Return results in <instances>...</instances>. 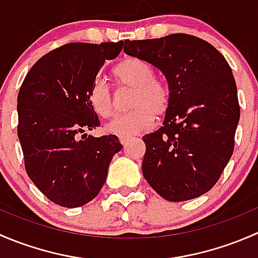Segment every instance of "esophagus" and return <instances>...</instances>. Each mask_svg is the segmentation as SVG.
Returning <instances> with one entry per match:
<instances>
[{"mask_svg":"<svg viewBox=\"0 0 258 258\" xmlns=\"http://www.w3.org/2000/svg\"><path fill=\"white\" fill-rule=\"evenodd\" d=\"M118 139H119V142H121L122 145H126L127 142H128L130 140H131V137H130V136H119Z\"/></svg>","mask_w":258,"mask_h":258,"instance_id":"esophagus-1","label":"esophagus"}]
</instances>
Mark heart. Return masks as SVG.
Segmentation results:
<instances>
[{"label": "heart", "instance_id": "b5f03b06", "mask_svg": "<svg viewBox=\"0 0 258 258\" xmlns=\"http://www.w3.org/2000/svg\"><path fill=\"white\" fill-rule=\"evenodd\" d=\"M113 77L119 87L132 88L128 112L118 114L106 126L110 134L118 136L144 132L152 126L155 114L162 117L171 106V90L163 81L155 79L152 67L137 57H127L114 66ZM88 100L95 112L102 118H110L116 112V96L101 79L91 86Z\"/></svg>", "mask_w": 258, "mask_h": 258}]
</instances>
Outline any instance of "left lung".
Wrapping results in <instances>:
<instances>
[{
  "label": "left lung",
  "instance_id": "left-lung-1",
  "mask_svg": "<svg viewBox=\"0 0 258 258\" xmlns=\"http://www.w3.org/2000/svg\"><path fill=\"white\" fill-rule=\"evenodd\" d=\"M123 51L157 67L171 90L163 124L142 139L144 177L167 201L202 196L235 148L240 105L230 64L211 43L186 33L126 40Z\"/></svg>",
  "mask_w": 258,
  "mask_h": 258
}]
</instances>
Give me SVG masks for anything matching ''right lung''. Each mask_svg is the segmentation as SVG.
Masks as SVG:
<instances>
[{
  "mask_svg": "<svg viewBox=\"0 0 258 258\" xmlns=\"http://www.w3.org/2000/svg\"><path fill=\"white\" fill-rule=\"evenodd\" d=\"M123 41L67 43L41 57L17 97V134L28 177L53 204L67 209L92 201L122 145L114 135L93 137L100 126L88 100L106 59Z\"/></svg>",
  "mask_w": 258,
  "mask_h": 258,
  "instance_id": "add662e5",
  "label": "right lung"
}]
</instances>
